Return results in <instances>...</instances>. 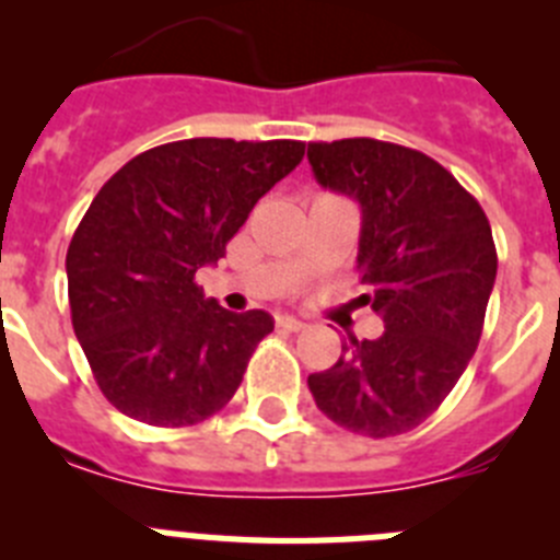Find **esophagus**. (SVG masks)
Masks as SVG:
<instances>
[{
    "label": "esophagus",
    "instance_id": "esophagus-1",
    "mask_svg": "<svg viewBox=\"0 0 560 560\" xmlns=\"http://www.w3.org/2000/svg\"><path fill=\"white\" fill-rule=\"evenodd\" d=\"M277 328H283V330H291V334H296V330L305 328V323H303V319H296V316H277Z\"/></svg>",
    "mask_w": 560,
    "mask_h": 560
}]
</instances>
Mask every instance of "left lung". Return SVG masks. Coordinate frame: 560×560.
<instances>
[{
    "label": "left lung",
    "instance_id": "obj_1",
    "mask_svg": "<svg viewBox=\"0 0 560 560\" xmlns=\"http://www.w3.org/2000/svg\"><path fill=\"white\" fill-rule=\"evenodd\" d=\"M308 162L325 190L359 205L361 296L384 323L378 339L345 341L308 389L350 432L404 434L443 404L477 350L497 280L491 224L446 167L412 148L311 142Z\"/></svg>",
    "mask_w": 560,
    "mask_h": 560
}]
</instances>
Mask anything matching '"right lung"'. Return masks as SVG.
<instances>
[{
  "instance_id": "right-lung-1",
  "label": "right lung",
  "mask_w": 560,
  "mask_h": 560,
  "mask_svg": "<svg viewBox=\"0 0 560 560\" xmlns=\"http://www.w3.org/2000/svg\"><path fill=\"white\" fill-rule=\"evenodd\" d=\"M303 153L294 140L167 142L101 187L67 252L69 308L97 387L122 415L190 427L235 395L275 319L221 308L192 277L219 264Z\"/></svg>"
}]
</instances>
